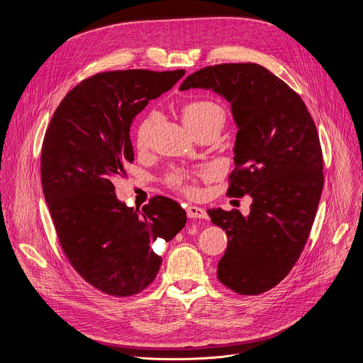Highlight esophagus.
Segmentation results:
<instances>
[{"mask_svg": "<svg viewBox=\"0 0 363 363\" xmlns=\"http://www.w3.org/2000/svg\"><path fill=\"white\" fill-rule=\"evenodd\" d=\"M186 216H188V218H202V220L208 217L203 208H201V206H195V205L186 206Z\"/></svg>", "mask_w": 363, "mask_h": 363, "instance_id": "esophagus-1", "label": "esophagus"}]
</instances>
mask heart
<instances>
[{
	"instance_id": "obj_1",
	"label": "heart",
	"mask_w": 363,
	"mask_h": 363,
	"mask_svg": "<svg viewBox=\"0 0 363 363\" xmlns=\"http://www.w3.org/2000/svg\"><path fill=\"white\" fill-rule=\"evenodd\" d=\"M182 119L185 125L196 133L199 129L206 128L210 125H218L223 128L224 121H225V112L224 109L218 105V103L213 100H191L185 103L182 108ZM160 121V113L158 112H149L145 119L140 122L138 132H136V145L139 147H143L147 143V139L153 130V128L157 126ZM169 182L172 186L179 188L185 192H192V186L188 181V175L182 171H177L169 177Z\"/></svg>"
}]
</instances>
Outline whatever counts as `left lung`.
Here are the masks:
<instances>
[{
    "mask_svg": "<svg viewBox=\"0 0 363 363\" xmlns=\"http://www.w3.org/2000/svg\"><path fill=\"white\" fill-rule=\"evenodd\" d=\"M205 89L231 105L237 126L228 196L252 198L250 214L206 210L228 245L218 280L238 294H260L293 269L312 230L323 189L316 125L301 97L266 67L227 63L189 74L179 90Z\"/></svg>",
    "mask_w": 363,
    "mask_h": 363,
    "instance_id": "left-lung-1",
    "label": "left lung"
}]
</instances>
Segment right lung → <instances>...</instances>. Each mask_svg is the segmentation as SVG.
Instances as JSON below:
<instances>
[{"instance_id":"1","label":"right lung","mask_w":363,"mask_h":363,"mask_svg":"<svg viewBox=\"0 0 363 363\" xmlns=\"http://www.w3.org/2000/svg\"><path fill=\"white\" fill-rule=\"evenodd\" d=\"M184 74L99 73L67 93L45 132L41 184L59 241L74 270L106 294L147 287L162 264L153 242L171 241L186 223L177 201L158 195L139 211L118 199L113 185L135 158L133 119Z\"/></svg>"}]
</instances>
